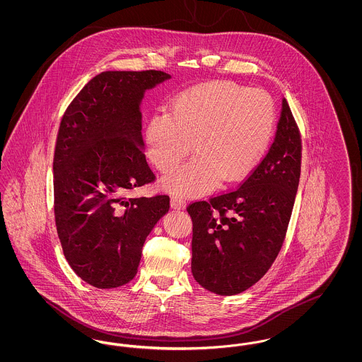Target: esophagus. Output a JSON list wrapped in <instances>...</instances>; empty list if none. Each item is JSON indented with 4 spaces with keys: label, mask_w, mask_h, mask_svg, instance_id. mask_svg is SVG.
<instances>
[{
    "label": "esophagus",
    "mask_w": 362,
    "mask_h": 362,
    "mask_svg": "<svg viewBox=\"0 0 362 362\" xmlns=\"http://www.w3.org/2000/svg\"><path fill=\"white\" fill-rule=\"evenodd\" d=\"M171 206L173 209H177V210L185 209L186 207V201L180 195H173L171 197Z\"/></svg>",
    "instance_id": "1"
}]
</instances>
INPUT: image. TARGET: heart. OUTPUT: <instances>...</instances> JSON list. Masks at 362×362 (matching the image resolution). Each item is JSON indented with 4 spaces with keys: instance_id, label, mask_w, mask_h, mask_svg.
I'll use <instances>...</instances> for the list:
<instances>
[{
    "instance_id": "obj_1",
    "label": "heart",
    "mask_w": 362,
    "mask_h": 362,
    "mask_svg": "<svg viewBox=\"0 0 362 362\" xmlns=\"http://www.w3.org/2000/svg\"><path fill=\"white\" fill-rule=\"evenodd\" d=\"M276 110L263 89L232 81L189 86L146 122V156L161 173H173L192 149L198 153L165 179V187L199 195L252 173L274 133Z\"/></svg>"
}]
</instances>
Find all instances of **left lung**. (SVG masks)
<instances>
[{
    "label": "left lung",
    "mask_w": 362,
    "mask_h": 362,
    "mask_svg": "<svg viewBox=\"0 0 362 362\" xmlns=\"http://www.w3.org/2000/svg\"><path fill=\"white\" fill-rule=\"evenodd\" d=\"M301 173V134L286 99L269 153L240 186L195 201L191 272L207 291L232 296L264 276L285 240Z\"/></svg>",
    "instance_id": "obj_1"
}]
</instances>
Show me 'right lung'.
<instances>
[{"instance_id":"1","label":"right lung","mask_w":362,"mask_h":362,"mask_svg":"<svg viewBox=\"0 0 362 362\" xmlns=\"http://www.w3.org/2000/svg\"><path fill=\"white\" fill-rule=\"evenodd\" d=\"M171 78L161 70L103 71L68 105L54 151V216L64 255L86 284L118 288L137 274L145 239L170 197L130 198L155 182L142 141L139 104Z\"/></svg>"}]
</instances>
